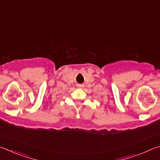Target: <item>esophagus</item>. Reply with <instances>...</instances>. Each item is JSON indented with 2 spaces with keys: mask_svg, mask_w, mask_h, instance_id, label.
<instances>
[{
  "mask_svg": "<svg viewBox=\"0 0 160 160\" xmlns=\"http://www.w3.org/2000/svg\"><path fill=\"white\" fill-rule=\"evenodd\" d=\"M82 87H83V86H82V85H78V88H82Z\"/></svg>",
  "mask_w": 160,
  "mask_h": 160,
  "instance_id": "1",
  "label": "esophagus"
}]
</instances>
